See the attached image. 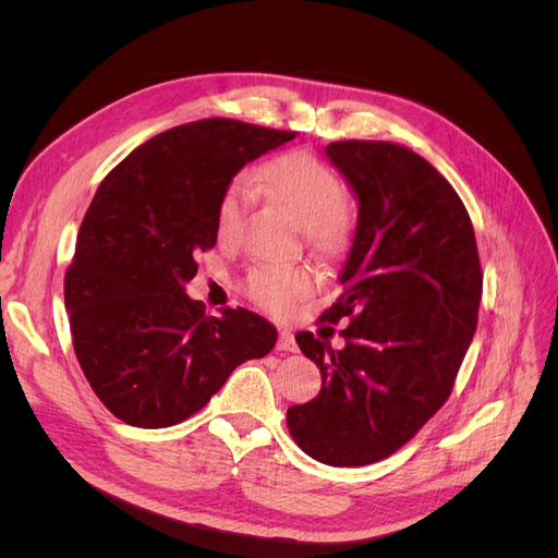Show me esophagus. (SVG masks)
Wrapping results in <instances>:
<instances>
[{
  "label": "esophagus",
  "instance_id": "1",
  "mask_svg": "<svg viewBox=\"0 0 558 558\" xmlns=\"http://www.w3.org/2000/svg\"><path fill=\"white\" fill-rule=\"evenodd\" d=\"M277 351H298L295 337L291 330H279V340H277Z\"/></svg>",
  "mask_w": 558,
  "mask_h": 558
}]
</instances>
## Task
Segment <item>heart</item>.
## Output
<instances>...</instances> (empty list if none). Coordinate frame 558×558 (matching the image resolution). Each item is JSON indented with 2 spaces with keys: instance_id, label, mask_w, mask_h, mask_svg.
<instances>
[{
  "instance_id": "1",
  "label": "heart",
  "mask_w": 558,
  "mask_h": 558,
  "mask_svg": "<svg viewBox=\"0 0 558 558\" xmlns=\"http://www.w3.org/2000/svg\"><path fill=\"white\" fill-rule=\"evenodd\" d=\"M258 185L305 228L316 251L337 253L347 244L353 209L326 162L310 154H283L260 167ZM242 214L244 191L240 183H232L216 207V234L223 244L238 238ZM246 289L267 312L289 314L314 293L316 275L305 265H263L248 275Z\"/></svg>"
}]
</instances>
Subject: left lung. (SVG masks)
Masks as SVG:
<instances>
[{"instance_id": "8db88e82", "label": "left lung", "mask_w": 558, "mask_h": 558, "mask_svg": "<svg viewBox=\"0 0 558 558\" xmlns=\"http://www.w3.org/2000/svg\"><path fill=\"white\" fill-rule=\"evenodd\" d=\"M326 156L359 197L344 293L320 314L349 316L347 344L295 335L324 381L286 421L312 459L353 468L398 451L447 402L477 330L482 265L465 205L428 160L359 140Z\"/></svg>"}]
</instances>
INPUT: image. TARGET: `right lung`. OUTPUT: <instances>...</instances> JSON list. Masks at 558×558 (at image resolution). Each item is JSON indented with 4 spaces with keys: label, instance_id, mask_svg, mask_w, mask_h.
Instances as JSON below:
<instances>
[{
    "label": "right lung",
    "instance_id": "right-lung-1",
    "mask_svg": "<svg viewBox=\"0 0 558 558\" xmlns=\"http://www.w3.org/2000/svg\"><path fill=\"white\" fill-rule=\"evenodd\" d=\"M293 137L207 118L156 134L99 183L64 275V307L83 375L125 424H181L234 367L272 351L269 320L242 307L207 316L183 283L216 244L232 177Z\"/></svg>",
    "mask_w": 558,
    "mask_h": 558
}]
</instances>
